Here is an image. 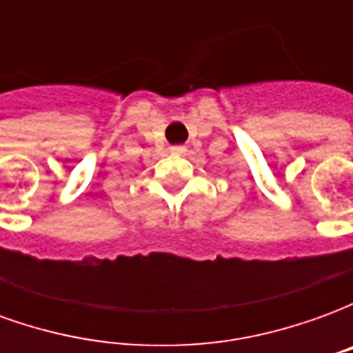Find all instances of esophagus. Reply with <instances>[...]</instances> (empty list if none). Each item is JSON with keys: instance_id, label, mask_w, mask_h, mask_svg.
Instances as JSON below:
<instances>
[{"instance_id": "1", "label": "esophagus", "mask_w": 353, "mask_h": 353, "mask_svg": "<svg viewBox=\"0 0 353 353\" xmlns=\"http://www.w3.org/2000/svg\"><path fill=\"white\" fill-rule=\"evenodd\" d=\"M172 153H185L183 145H174L172 147Z\"/></svg>"}]
</instances>
